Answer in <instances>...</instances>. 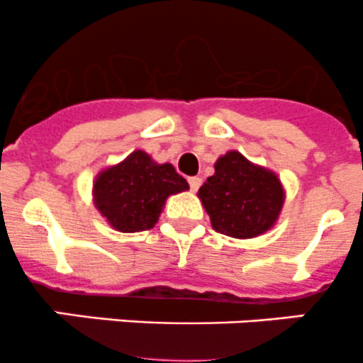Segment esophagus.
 Segmentation results:
<instances>
[{
    "instance_id": "esophagus-1",
    "label": "esophagus",
    "mask_w": 363,
    "mask_h": 363,
    "mask_svg": "<svg viewBox=\"0 0 363 363\" xmlns=\"http://www.w3.org/2000/svg\"><path fill=\"white\" fill-rule=\"evenodd\" d=\"M188 182H189V188H191L193 193L199 191V188L202 186V179L200 177H189Z\"/></svg>"
}]
</instances>
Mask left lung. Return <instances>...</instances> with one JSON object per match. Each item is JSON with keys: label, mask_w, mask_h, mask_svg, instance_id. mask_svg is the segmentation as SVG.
<instances>
[{"label": "left lung", "mask_w": 363, "mask_h": 363, "mask_svg": "<svg viewBox=\"0 0 363 363\" xmlns=\"http://www.w3.org/2000/svg\"><path fill=\"white\" fill-rule=\"evenodd\" d=\"M216 232L233 239H252L276 225L284 188L272 170L251 163L239 151L218 158L214 175L199 189Z\"/></svg>", "instance_id": "8db88e82"}]
</instances>
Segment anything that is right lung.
<instances>
[{"label":"right lung","mask_w":363,"mask_h":363,"mask_svg":"<svg viewBox=\"0 0 363 363\" xmlns=\"http://www.w3.org/2000/svg\"><path fill=\"white\" fill-rule=\"evenodd\" d=\"M186 189L189 184L170 163H156L147 152L137 149L96 175L93 200L112 228L135 233L152 228L168 196Z\"/></svg>","instance_id":"right-lung-1"}]
</instances>
